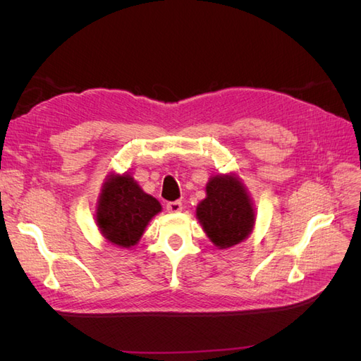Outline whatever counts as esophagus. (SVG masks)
<instances>
[{"label":"esophagus","instance_id":"1","mask_svg":"<svg viewBox=\"0 0 361 361\" xmlns=\"http://www.w3.org/2000/svg\"><path fill=\"white\" fill-rule=\"evenodd\" d=\"M166 207H167L169 212H180L183 209V206H182L180 202H170V203H167Z\"/></svg>","mask_w":361,"mask_h":361}]
</instances>
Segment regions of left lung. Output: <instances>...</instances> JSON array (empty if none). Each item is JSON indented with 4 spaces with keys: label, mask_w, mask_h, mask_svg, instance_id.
<instances>
[{
    "label": "left lung",
    "mask_w": 361,
    "mask_h": 361,
    "mask_svg": "<svg viewBox=\"0 0 361 361\" xmlns=\"http://www.w3.org/2000/svg\"><path fill=\"white\" fill-rule=\"evenodd\" d=\"M197 218L206 235L220 248L243 243L256 220L248 194L233 174H221L207 182Z\"/></svg>",
    "instance_id": "left-lung-1"
}]
</instances>
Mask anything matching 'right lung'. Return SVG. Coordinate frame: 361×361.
Returning <instances> with one entry per match:
<instances>
[{
  "label": "right lung",
  "mask_w": 361,
  "mask_h": 361,
  "mask_svg": "<svg viewBox=\"0 0 361 361\" xmlns=\"http://www.w3.org/2000/svg\"><path fill=\"white\" fill-rule=\"evenodd\" d=\"M158 212L159 202L146 194L129 174L113 176L104 185L96 221L106 241L118 247L135 245L146 226Z\"/></svg>",
  "instance_id": "obj_1"
}]
</instances>
